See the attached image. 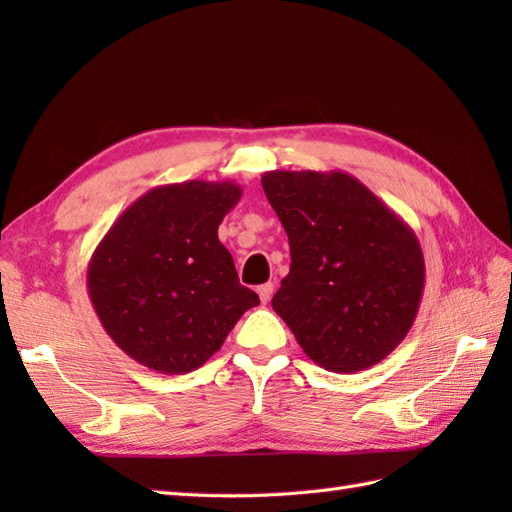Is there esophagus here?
<instances>
[{"label": "esophagus", "instance_id": "obj_1", "mask_svg": "<svg viewBox=\"0 0 512 512\" xmlns=\"http://www.w3.org/2000/svg\"><path fill=\"white\" fill-rule=\"evenodd\" d=\"M273 290H275V284H270V281L257 288V295H259V299H262V303L270 301V297H273Z\"/></svg>", "mask_w": 512, "mask_h": 512}]
</instances>
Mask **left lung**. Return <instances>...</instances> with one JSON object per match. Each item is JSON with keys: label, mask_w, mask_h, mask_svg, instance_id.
I'll return each mask as SVG.
<instances>
[{"label": "left lung", "mask_w": 512, "mask_h": 512, "mask_svg": "<svg viewBox=\"0 0 512 512\" xmlns=\"http://www.w3.org/2000/svg\"><path fill=\"white\" fill-rule=\"evenodd\" d=\"M262 187L292 257L273 310L330 372L354 374L383 361L420 308L416 233L345 171H268Z\"/></svg>", "instance_id": "obj_1"}]
</instances>
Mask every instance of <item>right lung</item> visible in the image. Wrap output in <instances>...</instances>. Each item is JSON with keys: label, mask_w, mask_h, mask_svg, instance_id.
Instances as JSON below:
<instances>
[{"label": "right lung", "mask_w": 512, "mask_h": 512, "mask_svg": "<svg viewBox=\"0 0 512 512\" xmlns=\"http://www.w3.org/2000/svg\"><path fill=\"white\" fill-rule=\"evenodd\" d=\"M239 198L235 182L162 184L127 206L96 246L90 301L105 332L136 363L160 374L193 372L259 306L217 239Z\"/></svg>", "instance_id": "add662e5"}]
</instances>
